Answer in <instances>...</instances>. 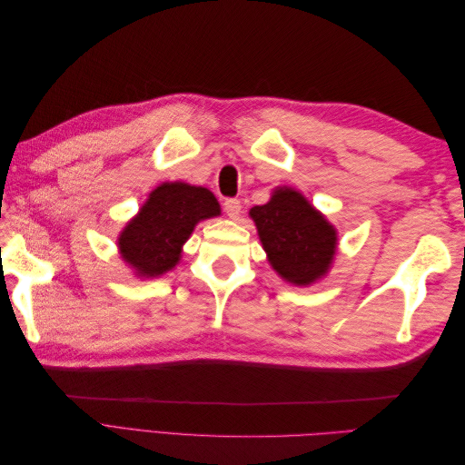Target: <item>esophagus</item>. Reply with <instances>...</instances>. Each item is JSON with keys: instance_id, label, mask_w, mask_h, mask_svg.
Instances as JSON below:
<instances>
[{"instance_id": "obj_1", "label": "esophagus", "mask_w": 465, "mask_h": 465, "mask_svg": "<svg viewBox=\"0 0 465 465\" xmlns=\"http://www.w3.org/2000/svg\"><path fill=\"white\" fill-rule=\"evenodd\" d=\"M224 211H227V215H229V219H238L241 217V211H242V205H241V202L238 200H227L224 202Z\"/></svg>"}]
</instances>
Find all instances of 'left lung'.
<instances>
[{"label": "left lung", "instance_id": "left-lung-1", "mask_svg": "<svg viewBox=\"0 0 465 465\" xmlns=\"http://www.w3.org/2000/svg\"><path fill=\"white\" fill-rule=\"evenodd\" d=\"M272 270L294 287H311L331 270L337 229L297 188L277 186L263 205L248 211Z\"/></svg>", "mask_w": 465, "mask_h": 465}]
</instances>
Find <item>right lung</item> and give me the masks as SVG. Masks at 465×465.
<instances>
[{"label":"right lung","mask_w":465,"mask_h":465,"mask_svg":"<svg viewBox=\"0 0 465 465\" xmlns=\"http://www.w3.org/2000/svg\"><path fill=\"white\" fill-rule=\"evenodd\" d=\"M221 215L213 192L188 182H163L118 234L122 262L137 279L173 272L195 224Z\"/></svg>","instance_id":"add662e5"}]
</instances>
